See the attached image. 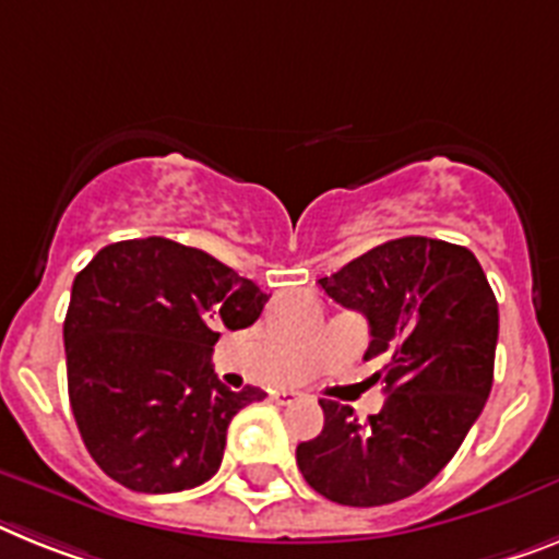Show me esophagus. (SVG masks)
<instances>
[{
	"instance_id": "obj_1",
	"label": "esophagus",
	"mask_w": 559,
	"mask_h": 559,
	"mask_svg": "<svg viewBox=\"0 0 559 559\" xmlns=\"http://www.w3.org/2000/svg\"><path fill=\"white\" fill-rule=\"evenodd\" d=\"M301 397V392H295V389H281V392H275V401L278 403H293Z\"/></svg>"
}]
</instances>
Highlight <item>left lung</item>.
Instances as JSON below:
<instances>
[{
	"instance_id": "obj_1",
	"label": "left lung",
	"mask_w": 559,
	"mask_h": 559,
	"mask_svg": "<svg viewBox=\"0 0 559 559\" xmlns=\"http://www.w3.org/2000/svg\"><path fill=\"white\" fill-rule=\"evenodd\" d=\"M318 284L367 316V358H386V401L367 420L321 401V435L298 443L295 461L332 503H395L438 477L486 406L497 298L466 247L424 236L381 243Z\"/></svg>"
}]
</instances>
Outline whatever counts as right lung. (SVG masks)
Segmentation results:
<instances>
[{
	"instance_id": "add662e5",
	"label": "right lung",
	"mask_w": 559,
	"mask_h": 559,
	"mask_svg": "<svg viewBox=\"0 0 559 559\" xmlns=\"http://www.w3.org/2000/svg\"><path fill=\"white\" fill-rule=\"evenodd\" d=\"M266 301L250 278L170 238L96 252L73 281L64 352L70 409L107 477L167 495L218 472L229 420L266 392L227 389L210 355L218 330L250 326Z\"/></svg>"
}]
</instances>
